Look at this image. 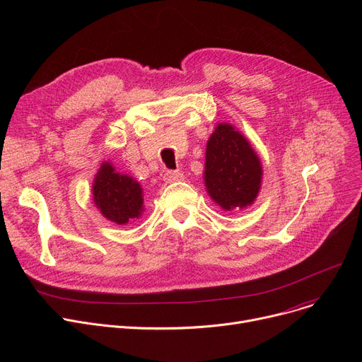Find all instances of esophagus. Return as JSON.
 I'll list each match as a JSON object with an SVG mask.
<instances>
[{"mask_svg":"<svg viewBox=\"0 0 362 362\" xmlns=\"http://www.w3.org/2000/svg\"><path fill=\"white\" fill-rule=\"evenodd\" d=\"M183 179H185V176H183V173H180V171H165V175H164V180L167 183L180 182Z\"/></svg>","mask_w":362,"mask_h":362,"instance_id":"34e87169","label":"esophagus"}]
</instances>
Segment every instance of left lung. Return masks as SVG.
Segmentation results:
<instances>
[{"label":"left lung","mask_w":362,"mask_h":362,"mask_svg":"<svg viewBox=\"0 0 362 362\" xmlns=\"http://www.w3.org/2000/svg\"><path fill=\"white\" fill-rule=\"evenodd\" d=\"M262 167L240 132L220 123L206 142L204 180L208 195L224 211L251 205L258 197Z\"/></svg>","instance_id":"1"}]
</instances>
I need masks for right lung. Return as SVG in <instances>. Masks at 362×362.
Listing matches in <instances>:
<instances>
[{
  "label": "right lung",
  "instance_id": "obj_1",
  "mask_svg": "<svg viewBox=\"0 0 362 362\" xmlns=\"http://www.w3.org/2000/svg\"><path fill=\"white\" fill-rule=\"evenodd\" d=\"M93 202L101 214L116 224H127L142 216L141 185L130 176L117 173L110 163H103L92 185Z\"/></svg>",
  "mask_w": 362,
  "mask_h": 362
}]
</instances>
